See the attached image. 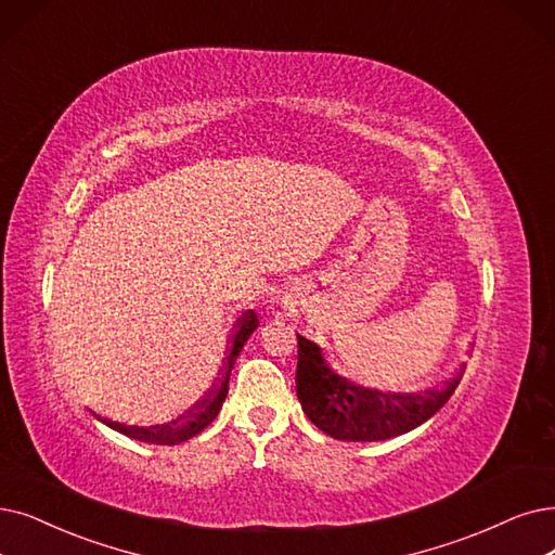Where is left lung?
I'll list each match as a JSON object with an SVG mask.
<instances>
[{
  "instance_id": "1",
  "label": "left lung",
  "mask_w": 555,
  "mask_h": 555,
  "mask_svg": "<svg viewBox=\"0 0 555 555\" xmlns=\"http://www.w3.org/2000/svg\"><path fill=\"white\" fill-rule=\"evenodd\" d=\"M462 373L464 369L444 385L418 393L369 389L332 371L321 348L298 335V401L309 421L335 439L380 441L421 426L444 408Z\"/></svg>"
}]
</instances>
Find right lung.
<instances>
[{"instance_id": "1", "label": "right lung", "mask_w": 555, "mask_h": 555, "mask_svg": "<svg viewBox=\"0 0 555 555\" xmlns=\"http://www.w3.org/2000/svg\"><path fill=\"white\" fill-rule=\"evenodd\" d=\"M259 325V319L255 314V309H248L246 314H241V319L234 325V332L228 344V352L223 358V364L218 369V375L211 380V385L197 396L193 401L177 410L175 416H170L164 424H152V426H127V424H118V421L111 418H100L102 424H106L108 428H114L131 439L139 441H147V444H159V447H175L180 441H186L191 437H195L197 433H203L211 421L216 418V414L223 408V401L228 396V387H230V373L232 366L238 358V352L243 348V344L248 341V337L253 335V330Z\"/></svg>"}]
</instances>
